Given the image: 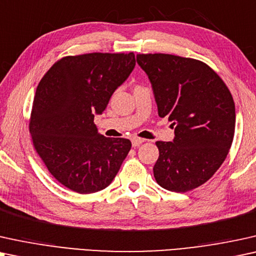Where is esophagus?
Masks as SVG:
<instances>
[{"instance_id":"obj_1","label":"esophagus","mask_w":256,"mask_h":256,"mask_svg":"<svg viewBox=\"0 0 256 256\" xmlns=\"http://www.w3.org/2000/svg\"><path fill=\"white\" fill-rule=\"evenodd\" d=\"M131 142H132V146H134V148H137V146H139V145L142 144V142H145V139L134 137V138H132Z\"/></svg>"}]
</instances>
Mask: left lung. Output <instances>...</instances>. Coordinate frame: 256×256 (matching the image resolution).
I'll return each instance as SVG.
<instances>
[{
    "instance_id": "obj_1",
    "label": "left lung",
    "mask_w": 256,
    "mask_h": 256,
    "mask_svg": "<svg viewBox=\"0 0 256 256\" xmlns=\"http://www.w3.org/2000/svg\"><path fill=\"white\" fill-rule=\"evenodd\" d=\"M151 82L159 117L174 128L156 142L153 174L162 188L187 192L213 176L226 159L235 130V105L222 80L200 60L168 54H137Z\"/></svg>"
}]
</instances>
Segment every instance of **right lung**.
<instances>
[{
    "instance_id": "1",
    "label": "right lung",
    "mask_w": 256,
    "mask_h": 256,
    "mask_svg": "<svg viewBox=\"0 0 256 256\" xmlns=\"http://www.w3.org/2000/svg\"><path fill=\"white\" fill-rule=\"evenodd\" d=\"M136 66L134 54L68 56L44 74L34 98L29 130L49 172L80 194L110 185L131 150L125 138H106L94 122Z\"/></svg>"
}]
</instances>
